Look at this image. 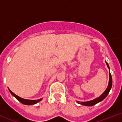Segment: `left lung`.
Listing matches in <instances>:
<instances>
[{
	"label": "left lung",
	"instance_id": "1",
	"mask_svg": "<svg viewBox=\"0 0 122 122\" xmlns=\"http://www.w3.org/2000/svg\"><path fill=\"white\" fill-rule=\"evenodd\" d=\"M106 65H107V66L108 67V68L110 69V67H109V65L106 62ZM109 76H110V80H109V84H108V86L107 87V89L104 92V93L102 94L101 96L97 97V98L95 99L94 100H92V101H87V102H79V101H77L78 104H80L81 105H84V106H92L93 105H95L97 103H98V102H101V101H102L104 99L105 97H106L108 94H109L110 92V90L112 89V75L111 73H109Z\"/></svg>",
	"mask_w": 122,
	"mask_h": 122
}]
</instances>
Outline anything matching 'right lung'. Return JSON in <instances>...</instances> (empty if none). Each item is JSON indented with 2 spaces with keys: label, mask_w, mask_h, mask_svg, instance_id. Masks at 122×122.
I'll use <instances>...</instances> for the list:
<instances>
[{
  "label": "right lung",
  "mask_w": 122,
  "mask_h": 122,
  "mask_svg": "<svg viewBox=\"0 0 122 122\" xmlns=\"http://www.w3.org/2000/svg\"><path fill=\"white\" fill-rule=\"evenodd\" d=\"M9 91H10V92L11 93V94H12L13 96H14L16 97L17 100L19 101L20 102H21L22 104H26V105H32V104H36V103H37V102H39V101H41V99H38V100H28V99H23L21 98V97H20L18 96L17 95H16L15 94H14V93L12 92L10 90H9Z\"/></svg>",
  "instance_id": "obj_1"
}]
</instances>
